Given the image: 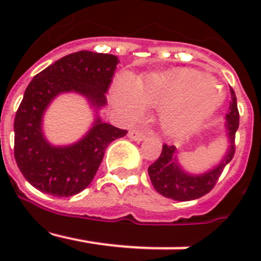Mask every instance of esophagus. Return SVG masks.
Returning <instances> with one entry per match:
<instances>
[{
	"instance_id": "obj_1",
	"label": "esophagus",
	"mask_w": 261,
	"mask_h": 261,
	"mask_svg": "<svg viewBox=\"0 0 261 261\" xmlns=\"http://www.w3.org/2000/svg\"><path fill=\"white\" fill-rule=\"evenodd\" d=\"M129 138H132L133 141H144L145 138H146V135H145L144 132H140V130H130V132L128 133Z\"/></svg>"
}]
</instances>
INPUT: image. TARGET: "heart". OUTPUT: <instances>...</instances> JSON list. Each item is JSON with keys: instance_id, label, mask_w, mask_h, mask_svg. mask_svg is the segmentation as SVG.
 <instances>
[{"instance_id": "heart-1", "label": "heart", "mask_w": 261, "mask_h": 261, "mask_svg": "<svg viewBox=\"0 0 261 261\" xmlns=\"http://www.w3.org/2000/svg\"><path fill=\"white\" fill-rule=\"evenodd\" d=\"M114 103L130 116L145 105L158 107L165 133L184 136L205 123L223 103V93L208 74L195 69L151 73L135 82L124 75L114 89Z\"/></svg>"}]
</instances>
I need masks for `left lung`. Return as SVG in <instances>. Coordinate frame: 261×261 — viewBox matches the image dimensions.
I'll use <instances>...</instances> for the list:
<instances>
[{
  "mask_svg": "<svg viewBox=\"0 0 261 261\" xmlns=\"http://www.w3.org/2000/svg\"><path fill=\"white\" fill-rule=\"evenodd\" d=\"M231 93L229 114L226 115L225 136L227 147L222 158L213 167L204 172H190L179 163V151L175 146L163 145L162 153L153 165L149 166L147 172L153 187L159 195L175 201H190L206 195L216 186L223 168L230 162L235 153V133L239 126V112L234 90Z\"/></svg>",
  "mask_w": 261,
  "mask_h": 261,
  "instance_id": "left-lung-1",
  "label": "left lung"
}]
</instances>
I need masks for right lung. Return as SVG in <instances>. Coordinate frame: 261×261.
Returning <instances> with one entry per match:
<instances>
[{"label": "right lung", "mask_w": 261, "mask_h": 261, "mask_svg": "<svg viewBox=\"0 0 261 261\" xmlns=\"http://www.w3.org/2000/svg\"><path fill=\"white\" fill-rule=\"evenodd\" d=\"M119 62L114 55L80 50L32 78L14 120V156L24 179L36 190L57 197L80 193L93 181L108 144L126 135L99 116ZM66 92L87 99L94 121L78 142L53 145L44 135V115L50 103Z\"/></svg>", "instance_id": "add662e5"}]
</instances>
